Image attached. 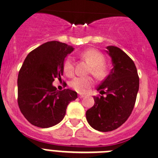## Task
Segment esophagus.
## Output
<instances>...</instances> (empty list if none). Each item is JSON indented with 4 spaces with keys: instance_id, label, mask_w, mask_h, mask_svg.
Returning a JSON list of instances; mask_svg holds the SVG:
<instances>
[{
    "instance_id": "34e87169",
    "label": "esophagus",
    "mask_w": 158,
    "mask_h": 158,
    "mask_svg": "<svg viewBox=\"0 0 158 158\" xmlns=\"http://www.w3.org/2000/svg\"><path fill=\"white\" fill-rule=\"evenodd\" d=\"M84 95H82V94H79V98H80V99H82V98H83L84 97Z\"/></svg>"
}]
</instances>
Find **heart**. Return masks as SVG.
<instances>
[{"instance_id":"obj_1","label":"heart","mask_w":158,"mask_h":158,"mask_svg":"<svg viewBox=\"0 0 158 158\" xmlns=\"http://www.w3.org/2000/svg\"><path fill=\"white\" fill-rule=\"evenodd\" d=\"M81 56L91 64L90 72L97 77H102L106 72L104 65V57L102 53L94 48H89L81 53ZM63 69L65 74L72 76L74 72V62L71 56H68L63 63ZM93 84V79L91 77L77 76L70 82V86L78 93H85Z\"/></svg>"}]
</instances>
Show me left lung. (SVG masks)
I'll list each match as a JSON object with an SVG mask.
<instances>
[{
    "instance_id": "1",
    "label": "left lung",
    "mask_w": 158,
    "mask_h": 158,
    "mask_svg": "<svg viewBox=\"0 0 158 158\" xmlns=\"http://www.w3.org/2000/svg\"><path fill=\"white\" fill-rule=\"evenodd\" d=\"M106 52L113 68L97 88L106 96H94V105L85 113L89 124L101 132L114 131L126 122L139 90L138 74L132 59L116 46H107Z\"/></svg>"
}]
</instances>
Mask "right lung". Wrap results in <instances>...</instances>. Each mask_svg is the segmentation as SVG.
Returning <instances> with one entry per match:
<instances>
[{
	"label": "right lung",
	"mask_w": 158,
	"mask_h": 158,
	"mask_svg": "<svg viewBox=\"0 0 158 158\" xmlns=\"http://www.w3.org/2000/svg\"><path fill=\"white\" fill-rule=\"evenodd\" d=\"M74 48L52 41L31 52L18 73V103L27 121L41 128H48L63 120L67 106L77 98L69 89L58 91L55 78L63 75L65 57Z\"/></svg>",
	"instance_id": "right-lung-1"
}]
</instances>
